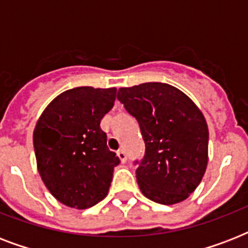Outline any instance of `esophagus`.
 <instances>
[{
  "label": "esophagus",
  "mask_w": 248,
  "mask_h": 248,
  "mask_svg": "<svg viewBox=\"0 0 248 248\" xmlns=\"http://www.w3.org/2000/svg\"><path fill=\"white\" fill-rule=\"evenodd\" d=\"M117 155H118V158L121 159V162L122 163H124L126 161H127V155H126V153H124V151L117 152Z\"/></svg>",
  "instance_id": "1"
}]
</instances>
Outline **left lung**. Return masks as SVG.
Here are the masks:
<instances>
[{
  "instance_id": "left-lung-1",
  "label": "left lung",
  "mask_w": 248,
  "mask_h": 248,
  "mask_svg": "<svg viewBox=\"0 0 248 248\" xmlns=\"http://www.w3.org/2000/svg\"><path fill=\"white\" fill-rule=\"evenodd\" d=\"M117 99L138 120L145 143V155L136 169L141 193L161 204L186 200L200 185L208 162L203 113L169 83L121 87Z\"/></svg>"
}]
</instances>
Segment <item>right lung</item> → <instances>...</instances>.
Here are the masks:
<instances>
[{"label": "right lung", "instance_id": "1", "mask_svg": "<svg viewBox=\"0 0 248 248\" xmlns=\"http://www.w3.org/2000/svg\"><path fill=\"white\" fill-rule=\"evenodd\" d=\"M116 93V87L67 90L37 121V170L50 193L68 207H93L108 194L120 158L107 147L100 121L113 108Z\"/></svg>", "mask_w": 248, "mask_h": 248}]
</instances>
